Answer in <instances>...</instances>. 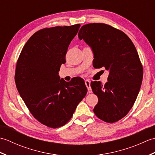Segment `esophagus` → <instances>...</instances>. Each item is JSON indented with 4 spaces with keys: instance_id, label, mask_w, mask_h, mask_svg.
<instances>
[{
    "instance_id": "34e87169",
    "label": "esophagus",
    "mask_w": 155,
    "mask_h": 155,
    "mask_svg": "<svg viewBox=\"0 0 155 155\" xmlns=\"http://www.w3.org/2000/svg\"><path fill=\"white\" fill-rule=\"evenodd\" d=\"M84 83H85V84H86V86L87 87L88 93H92V89H91V81L87 79V80H85Z\"/></svg>"
}]
</instances>
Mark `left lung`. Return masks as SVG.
Returning a JSON list of instances; mask_svg holds the SVG:
<instances>
[{
    "mask_svg": "<svg viewBox=\"0 0 155 155\" xmlns=\"http://www.w3.org/2000/svg\"><path fill=\"white\" fill-rule=\"evenodd\" d=\"M78 36L93 50V67L109 72L104 86L91 82L98 98L94 113L107 123L119 120L133 107L142 83L143 69L137 49L124 32L103 23L84 25Z\"/></svg>",
    "mask_w": 155,
    "mask_h": 155,
    "instance_id": "obj_1",
    "label": "left lung"
}]
</instances>
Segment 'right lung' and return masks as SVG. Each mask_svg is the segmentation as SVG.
<instances>
[{"mask_svg": "<svg viewBox=\"0 0 155 155\" xmlns=\"http://www.w3.org/2000/svg\"><path fill=\"white\" fill-rule=\"evenodd\" d=\"M80 27L77 24L36 32L26 42L16 63L15 83L20 95L36 119L48 127L67 124L87 93L81 78L66 82L58 75Z\"/></svg>", "mask_w": 155, "mask_h": 155, "instance_id": "obj_1", "label": "right lung"}]
</instances>
